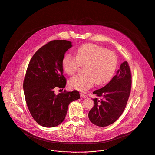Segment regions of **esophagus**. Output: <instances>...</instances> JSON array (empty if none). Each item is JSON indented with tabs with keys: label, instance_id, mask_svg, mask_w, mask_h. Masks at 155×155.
Segmentation results:
<instances>
[{
	"label": "esophagus",
	"instance_id": "esophagus-1",
	"mask_svg": "<svg viewBox=\"0 0 155 155\" xmlns=\"http://www.w3.org/2000/svg\"><path fill=\"white\" fill-rule=\"evenodd\" d=\"M80 97H83V98H86V97H87V95L81 92V93H80Z\"/></svg>",
	"mask_w": 155,
	"mask_h": 155
}]
</instances>
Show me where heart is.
Returning <instances> with one entry per match:
<instances>
[{"label":"heart","instance_id":"b5f03b06","mask_svg":"<svg viewBox=\"0 0 155 155\" xmlns=\"http://www.w3.org/2000/svg\"><path fill=\"white\" fill-rule=\"evenodd\" d=\"M76 57L66 54L62 61L64 72L72 75L78 69L84 66L85 73L72 77L69 86L76 90L85 91L96 82L98 85L109 82L113 77L117 66V57L112 51L98 45L88 43L80 46L76 51Z\"/></svg>","mask_w":155,"mask_h":155}]
</instances>
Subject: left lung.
I'll use <instances>...</instances> for the list:
<instances>
[{"mask_svg": "<svg viewBox=\"0 0 155 155\" xmlns=\"http://www.w3.org/2000/svg\"><path fill=\"white\" fill-rule=\"evenodd\" d=\"M131 78L130 66L127 61H124L109 83L93 92L100 99H93L94 107L88 114L92 124L98 127H107L120 117L130 95Z\"/></svg>", "mask_w": 155, "mask_h": 155, "instance_id": "obj_1", "label": "left lung"}]
</instances>
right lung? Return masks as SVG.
<instances>
[{"mask_svg": "<svg viewBox=\"0 0 155 155\" xmlns=\"http://www.w3.org/2000/svg\"><path fill=\"white\" fill-rule=\"evenodd\" d=\"M67 40L51 41L39 48L31 58L23 83L25 101L29 111L40 125L54 127L65 119L68 105L80 98L74 90L55 95L56 88L65 87L62 61L72 47Z\"/></svg>", "mask_w": 155, "mask_h": 155, "instance_id": "obj_1", "label": "right lung"}]
</instances>
